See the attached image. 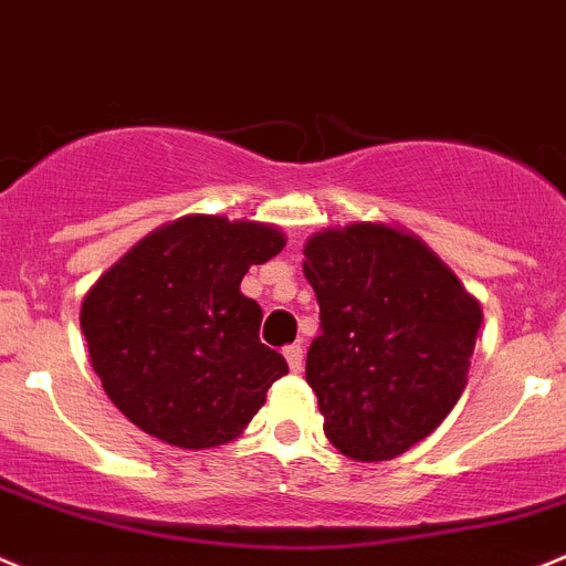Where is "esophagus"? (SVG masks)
<instances>
[{
  "label": "esophagus",
  "instance_id": "34e87169",
  "mask_svg": "<svg viewBox=\"0 0 566 566\" xmlns=\"http://www.w3.org/2000/svg\"><path fill=\"white\" fill-rule=\"evenodd\" d=\"M283 355H286V360H289V367H292V373H303V367H305V353H303V347H300V344H289V347L283 349Z\"/></svg>",
  "mask_w": 566,
  "mask_h": 566
}]
</instances>
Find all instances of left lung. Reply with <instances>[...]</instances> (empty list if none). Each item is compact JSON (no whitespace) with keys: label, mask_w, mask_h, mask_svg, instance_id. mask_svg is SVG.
Wrapping results in <instances>:
<instances>
[{"label":"left lung","mask_w":566,"mask_h":566,"mask_svg":"<svg viewBox=\"0 0 566 566\" xmlns=\"http://www.w3.org/2000/svg\"><path fill=\"white\" fill-rule=\"evenodd\" d=\"M319 303L305 380L325 436L355 461H389L433 433L467 386L481 303L417 235L355 222L311 235Z\"/></svg>","instance_id":"8db88e82"}]
</instances>
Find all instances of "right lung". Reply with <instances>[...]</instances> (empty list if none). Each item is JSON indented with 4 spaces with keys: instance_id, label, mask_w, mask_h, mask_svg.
<instances>
[{
    "instance_id": "obj_1",
    "label": "right lung",
    "mask_w": 566,
    "mask_h": 566,
    "mask_svg": "<svg viewBox=\"0 0 566 566\" xmlns=\"http://www.w3.org/2000/svg\"><path fill=\"white\" fill-rule=\"evenodd\" d=\"M286 247L277 228L191 213L113 263L80 311L91 364L113 406L182 450L228 444L289 373L261 344V305L241 294L250 266Z\"/></svg>"
}]
</instances>
